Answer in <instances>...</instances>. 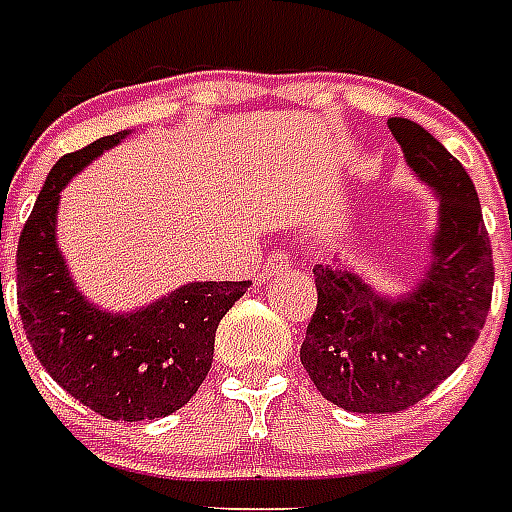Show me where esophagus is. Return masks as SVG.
Segmentation results:
<instances>
[{"label": "esophagus", "instance_id": "1", "mask_svg": "<svg viewBox=\"0 0 512 512\" xmlns=\"http://www.w3.org/2000/svg\"><path fill=\"white\" fill-rule=\"evenodd\" d=\"M287 268H290V257L284 255V252H273V255H268V260L263 265V279H273V276H279Z\"/></svg>", "mask_w": 512, "mask_h": 512}]
</instances>
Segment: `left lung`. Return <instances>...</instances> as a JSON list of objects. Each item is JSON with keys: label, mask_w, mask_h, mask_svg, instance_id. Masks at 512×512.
<instances>
[{"label": "left lung", "mask_w": 512, "mask_h": 512, "mask_svg": "<svg viewBox=\"0 0 512 512\" xmlns=\"http://www.w3.org/2000/svg\"><path fill=\"white\" fill-rule=\"evenodd\" d=\"M413 174L440 198L427 271L386 298L341 260L317 265V311L300 362L325 400L351 413L411 408L454 373L489 317L494 257L464 166L405 117H389Z\"/></svg>", "instance_id": "1"}]
</instances>
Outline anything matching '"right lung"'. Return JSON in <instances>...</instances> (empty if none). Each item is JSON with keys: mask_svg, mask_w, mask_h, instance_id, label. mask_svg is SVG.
<instances>
[{"mask_svg": "<svg viewBox=\"0 0 512 512\" xmlns=\"http://www.w3.org/2000/svg\"><path fill=\"white\" fill-rule=\"evenodd\" d=\"M126 136L96 139L50 169L18 239V314L42 368L74 400L104 419L142 421L179 411L198 392L217 325L249 282H190L131 314H109L74 287L56 244L58 198Z\"/></svg>", "mask_w": 512, "mask_h": 512, "instance_id": "right-lung-1", "label": "right lung"}]
</instances>
